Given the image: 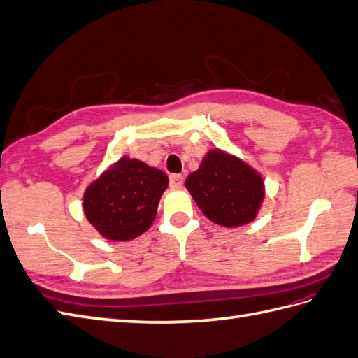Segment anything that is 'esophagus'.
<instances>
[{"mask_svg": "<svg viewBox=\"0 0 358 358\" xmlns=\"http://www.w3.org/2000/svg\"><path fill=\"white\" fill-rule=\"evenodd\" d=\"M184 184V176L182 174H170V187L171 188H180Z\"/></svg>", "mask_w": 358, "mask_h": 358, "instance_id": "34e87169", "label": "esophagus"}]
</instances>
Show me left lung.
Wrapping results in <instances>:
<instances>
[{
  "instance_id": "left-lung-1",
  "label": "left lung",
  "mask_w": 358,
  "mask_h": 358,
  "mask_svg": "<svg viewBox=\"0 0 358 358\" xmlns=\"http://www.w3.org/2000/svg\"><path fill=\"white\" fill-rule=\"evenodd\" d=\"M185 188L206 219L238 228L257 219L266 197L264 179L246 161L222 149L208 150Z\"/></svg>"
}]
</instances>
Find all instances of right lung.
Returning <instances> with one entry per match:
<instances>
[{
	"mask_svg": "<svg viewBox=\"0 0 358 358\" xmlns=\"http://www.w3.org/2000/svg\"><path fill=\"white\" fill-rule=\"evenodd\" d=\"M169 176L144 161L121 156L83 193V213L103 238L130 241L150 228Z\"/></svg>",
	"mask_w": 358,
	"mask_h": 358,
	"instance_id": "1",
	"label": "right lung"
}]
</instances>
